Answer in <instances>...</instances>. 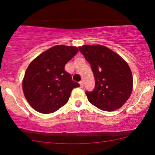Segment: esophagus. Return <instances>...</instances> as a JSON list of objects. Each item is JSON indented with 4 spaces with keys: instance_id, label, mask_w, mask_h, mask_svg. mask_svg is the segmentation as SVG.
<instances>
[{
    "instance_id": "esophagus-1",
    "label": "esophagus",
    "mask_w": 155,
    "mask_h": 155,
    "mask_svg": "<svg viewBox=\"0 0 155 155\" xmlns=\"http://www.w3.org/2000/svg\"><path fill=\"white\" fill-rule=\"evenodd\" d=\"M79 84H80V87H81V88H83V87H84V82L82 81H81L79 82Z\"/></svg>"
}]
</instances>
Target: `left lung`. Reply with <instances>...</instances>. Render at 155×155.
<instances>
[{"mask_svg":"<svg viewBox=\"0 0 155 155\" xmlns=\"http://www.w3.org/2000/svg\"><path fill=\"white\" fill-rule=\"evenodd\" d=\"M79 48L91 65L96 81L94 89L86 91L88 100L103 111L120 108L132 94L130 66L117 53L101 45H84Z\"/></svg>","mask_w":155,"mask_h":155,"instance_id":"left-lung-1","label":"left lung"}]
</instances>
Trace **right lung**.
<instances>
[{
  "instance_id": "1",
  "label": "right lung",
  "mask_w": 155,
  "mask_h": 155,
  "mask_svg": "<svg viewBox=\"0 0 155 155\" xmlns=\"http://www.w3.org/2000/svg\"><path fill=\"white\" fill-rule=\"evenodd\" d=\"M78 51L77 47L57 45L29 64L22 87L25 99L35 110L53 113L68 102L72 89L79 84L71 79L64 66Z\"/></svg>"
}]
</instances>
